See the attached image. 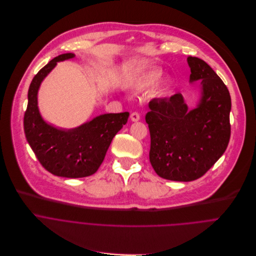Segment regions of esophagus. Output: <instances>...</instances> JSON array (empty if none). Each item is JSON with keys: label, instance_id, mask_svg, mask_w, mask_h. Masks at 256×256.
<instances>
[{"label": "esophagus", "instance_id": "1", "mask_svg": "<svg viewBox=\"0 0 256 256\" xmlns=\"http://www.w3.org/2000/svg\"><path fill=\"white\" fill-rule=\"evenodd\" d=\"M130 119L132 122H137L140 120V115L137 113V112H133L131 115H130Z\"/></svg>", "mask_w": 256, "mask_h": 256}]
</instances>
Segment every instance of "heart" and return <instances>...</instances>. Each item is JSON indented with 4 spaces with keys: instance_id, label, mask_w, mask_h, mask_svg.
<instances>
[{
    "instance_id": "obj_1",
    "label": "heart",
    "mask_w": 256,
    "mask_h": 256,
    "mask_svg": "<svg viewBox=\"0 0 256 256\" xmlns=\"http://www.w3.org/2000/svg\"><path fill=\"white\" fill-rule=\"evenodd\" d=\"M160 72H147L143 76H141L136 82H135V86L139 88H143V90H149V88H154L158 82H160ZM166 92V88L164 86H162L158 90L156 94L158 96H162Z\"/></svg>"
}]
</instances>
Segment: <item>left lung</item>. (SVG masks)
Masks as SVG:
<instances>
[{"instance_id":"1","label":"left lung","mask_w":256,"mask_h":256,"mask_svg":"<svg viewBox=\"0 0 256 256\" xmlns=\"http://www.w3.org/2000/svg\"><path fill=\"white\" fill-rule=\"evenodd\" d=\"M190 84L200 82L198 103L188 109L182 94L152 100L145 120L150 164L162 178L192 182L223 156L230 139L231 98L222 80L204 60L188 56Z\"/></svg>"}]
</instances>
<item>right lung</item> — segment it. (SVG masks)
Segmentation results:
<instances>
[{
	"label": "right lung",
	"mask_w": 256,
	"mask_h": 256,
	"mask_svg": "<svg viewBox=\"0 0 256 256\" xmlns=\"http://www.w3.org/2000/svg\"><path fill=\"white\" fill-rule=\"evenodd\" d=\"M64 54L50 60L33 78L24 115L26 139L42 166L54 176L78 178L94 174L103 162L114 136L127 123L129 113L102 114L76 128L47 123L38 108V90L58 62L74 58Z\"/></svg>",
	"instance_id": "1"
}]
</instances>
